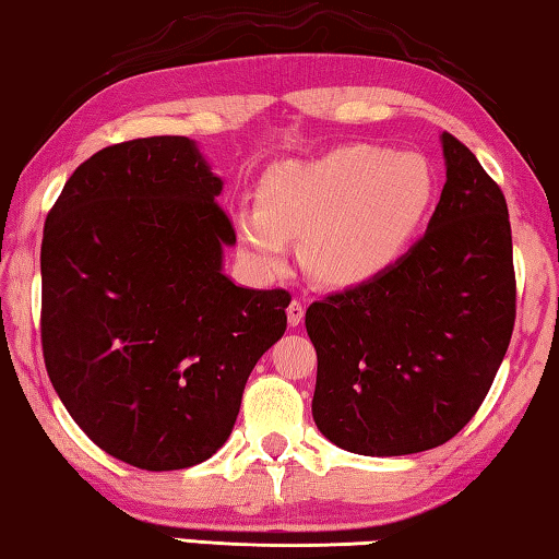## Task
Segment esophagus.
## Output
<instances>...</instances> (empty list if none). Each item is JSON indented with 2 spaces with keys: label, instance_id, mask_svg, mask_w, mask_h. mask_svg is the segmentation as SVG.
<instances>
[{
  "label": "esophagus",
  "instance_id": "obj_1",
  "mask_svg": "<svg viewBox=\"0 0 559 559\" xmlns=\"http://www.w3.org/2000/svg\"><path fill=\"white\" fill-rule=\"evenodd\" d=\"M304 316H306V304L300 298H294L288 304V323L290 325H298L300 321H304Z\"/></svg>",
  "mask_w": 559,
  "mask_h": 559
}]
</instances>
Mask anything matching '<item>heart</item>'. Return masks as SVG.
Segmentation results:
<instances>
[{"label":"heart","mask_w":559,"mask_h":559,"mask_svg":"<svg viewBox=\"0 0 559 559\" xmlns=\"http://www.w3.org/2000/svg\"><path fill=\"white\" fill-rule=\"evenodd\" d=\"M261 211L234 216L238 246L253 269L278 273L290 238L304 236L313 276L353 288L383 276L411 251L436 201V171L415 152L343 144L265 174Z\"/></svg>","instance_id":"heart-1"}]
</instances>
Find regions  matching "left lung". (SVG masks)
I'll list each match as a JSON object with an SVG mask.
<instances>
[{
  "instance_id": "8db88e82",
  "label": "left lung",
  "mask_w": 559,
  "mask_h": 559,
  "mask_svg": "<svg viewBox=\"0 0 559 559\" xmlns=\"http://www.w3.org/2000/svg\"><path fill=\"white\" fill-rule=\"evenodd\" d=\"M445 186L428 231L383 276L316 300L313 420L343 450L395 457L471 423L515 325L508 203L475 154L440 134Z\"/></svg>"
}]
</instances>
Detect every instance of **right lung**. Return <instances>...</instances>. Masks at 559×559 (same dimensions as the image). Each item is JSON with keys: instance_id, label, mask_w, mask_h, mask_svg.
Listing matches in <instances>:
<instances>
[{"instance_id": "add662e5", "label": "right lung", "mask_w": 559, "mask_h": 559, "mask_svg": "<svg viewBox=\"0 0 559 559\" xmlns=\"http://www.w3.org/2000/svg\"><path fill=\"white\" fill-rule=\"evenodd\" d=\"M221 176L186 136L106 146L44 224L41 348L104 453L181 471L231 436L246 380L286 331V290L236 286Z\"/></svg>"}]
</instances>
